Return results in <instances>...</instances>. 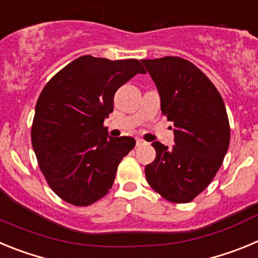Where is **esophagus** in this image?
Masks as SVG:
<instances>
[{
    "mask_svg": "<svg viewBox=\"0 0 258 258\" xmlns=\"http://www.w3.org/2000/svg\"><path fill=\"white\" fill-rule=\"evenodd\" d=\"M136 143H137V146H142V145H145V141L141 140V138H137Z\"/></svg>",
    "mask_w": 258,
    "mask_h": 258,
    "instance_id": "obj_1",
    "label": "esophagus"
}]
</instances>
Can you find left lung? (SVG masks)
I'll use <instances>...</instances> for the list:
<instances>
[{
    "label": "left lung",
    "mask_w": 258,
    "mask_h": 258,
    "mask_svg": "<svg viewBox=\"0 0 258 258\" xmlns=\"http://www.w3.org/2000/svg\"><path fill=\"white\" fill-rule=\"evenodd\" d=\"M173 122L174 146L154 142L156 157L146 165V179L172 203H188L208 187L226 155L230 125L216 86L202 71L179 56L142 60Z\"/></svg>",
    "instance_id": "8db88e82"
}]
</instances>
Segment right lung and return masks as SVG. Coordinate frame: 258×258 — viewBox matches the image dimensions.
Listing matches in <instances>:
<instances>
[{
  "label": "right lung",
  "instance_id": "1",
  "mask_svg": "<svg viewBox=\"0 0 258 258\" xmlns=\"http://www.w3.org/2000/svg\"><path fill=\"white\" fill-rule=\"evenodd\" d=\"M145 74L137 59L84 55L42 89L32 124V146L51 190L64 202L90 206L112 187L117 166L136 146L132 137H109L104 118L120 86Z\"/></svg>",
  "mask_w": 258,
  "mask_h": 258
}]
</instances>
